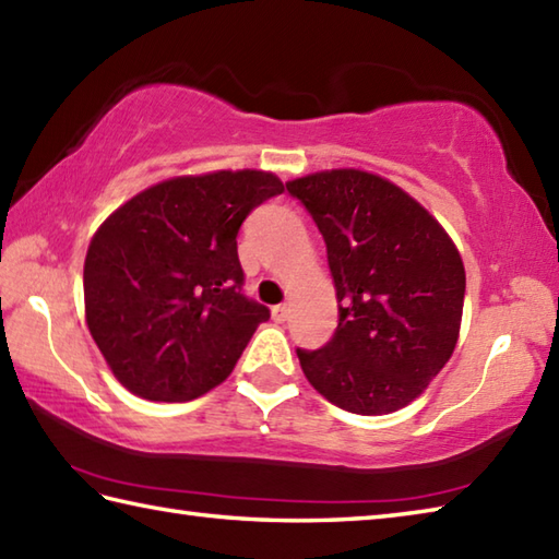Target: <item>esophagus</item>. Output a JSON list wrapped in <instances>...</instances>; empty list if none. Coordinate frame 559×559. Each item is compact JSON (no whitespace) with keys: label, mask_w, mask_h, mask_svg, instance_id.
<instances>
[{"label":"esophagus","mask_w":559,"mask_h":559,"mask_svg":"<svg viewBox=\"0 0 559 559\" xmlns=\"http://www.w3.org/2000/svg\"><path fill=\"white\" fill-rule=\"evenodd\" d=\"M272 318H275L277 323H284L289 318V306L287 304H277L272 306Z\"/></svg>","instance_id":"esophagus-1"}]
</instances>
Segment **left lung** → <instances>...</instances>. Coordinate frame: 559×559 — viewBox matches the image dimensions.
<instances>
[{"instance_id":"left-lung-1","label":"left lung","mask_w":559,"mask_h":559,"mask_svg":"<svg viewBox=\"0 0 559 559\" xmlns=\"http://www.w3.org/2000/svg\"><path fill=\"white\" fill-rule=\"evenodd\" d=\"M323 234L340 321L296 349L313 389L357 415L413 403L459 343L465 270L443 226L391 180L357 168L289 180Z\"/></svg>"}]
</instances>
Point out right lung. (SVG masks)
Segmentation results:
<instances>
[{"instance_id":"right-lung-1","label":"right lung","mask_w":559,"mask_h":559,"mask_svg":"<svg viewBox=\"0 0 559 559\" xmlns=\"http://www.w3.org/2000/svg\"><path fill=\"white\" fill-rule=\"evenodd\" d=\"M282 192L265 170L180 176L100 224L84 263L86 325L124 389L183 403L234 371L270 318L243 294L236 236L258 204Z\"/></svg>"}]
</instances>
